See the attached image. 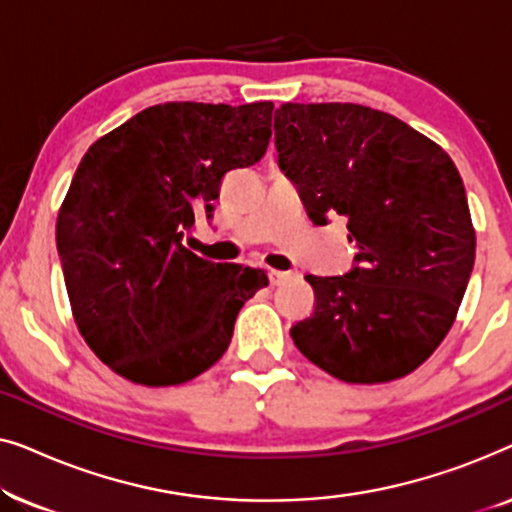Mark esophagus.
Listing matches in <instances>:
<instances>
[{"instance_id":"esophagus-1","label":"esophagus","mask_w":512,"mask_h":512,"mask_svg":"<svg viewBox=\"0 0 512 512\" xmlns=\"http://www.w3.org/2000/svg\"><path fill=\"white\" fill-rule=\"evenodd\" d=\"M291 277H293V272H286V270H270L268 272V279H270L272 286H279V284L289 282Z\"/></svg>"}]
</instances>
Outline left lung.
Here are the masks:
<instances>
[{"instance_id":"obj_1","label":"left lung","mask_w":512,"mask_h":512,"mask_svg":"<svg viewBox=\"0 0 512 512\" xmlns=\"http://www.w3.org/2000/svg\"><path fill=\"white\" fill-rule=\"evenodd\" d=\"M279 167L312 223L347 216L356 265L305 279L314 312L291 326L305 359L349 384L417 370L457 319L475 228L457 165L422 132L352 102L275 111Z\"/></svg>"}]
</instances>
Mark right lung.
<instances>
[{
	"mask_svg": "<svg viewBox=\"0 0 512 512\" xmlns=\"http://www.w3.org/2000/svg\"><path fill=\"white\" fill-rule=\"evenodd\" d=\"M272 102H165L97 139L62 200L55 240L76 326L97 359L144 387L221 359L261 268L202 261L181 240L221 181L265 156Z\"/></svg>",
	"mask_w": 512,
	"mask_h": 512,
	"instance_id": "right-lung-1",
	"label": "right lung"
}]
</instances>
